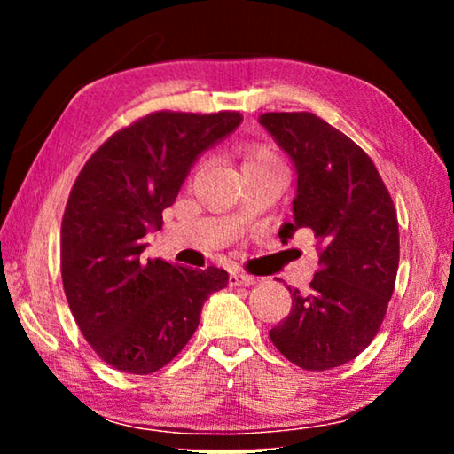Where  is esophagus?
<instances>
[{
  "mask_svg": "<svg viewBox=\"0 0 454 454\" xmlns=\"http://www.w3.org/2000/svg\"><path fill=\"white\" fill-rule=\"evenodd\" d=\"M254 282H256L254 276H248V274H230V278H228V284L232 288L250 286V284H254Z\"/></svg>",
  "mask_w": 454,
  "mask_h": 454,
  "instance_id": "obj_1",
  "label": "esophagus"
}]
</instances>
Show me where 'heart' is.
<instances>
[{
	"instance_id": "obj_1",
	"label": "heart",
	"mask_w": 454,
	"mask_h": 454,
	"mask_svg": "<svg viewBox=\"0 0 454 454\" xmlns=\"http://www.w3.org/2000/svg\"><path fill=\"white\" fill-rule=\"evenodd\" d=\"M238 156H240V170L250 172V170H282L280 158L276 156L272 148H268L264 144H246L240 145L238 150Z\"/></svg>"
}]
</instances>
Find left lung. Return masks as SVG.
I'll return each instance as SVG.
<instances>
[{
	"label": "left lung",
	"instance_id": "obj_1",
	"mask_svg": "<svg viewBox=\"0 0 454 454\" xmlns=\"http://www.w3.org/2000/svg\"><path fill=\"white\" fill-rule=\"evenodd\" d=\"M296 170L292 222L317 238L318 272L310 290L292 292V310L270 330L290 363L328 371L356 358L387 314L398 270V220L372 160L348 136L310 112H268L258 118Z\"/></svg>",
	"mask_w": 454,
	"mask_h": 454
}]
</instances>
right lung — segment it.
Wrapping results in <instances>:
<instances>
[{
  "label": "right lung",
  "instance_id": "obj_1",
  "mask_svg": "<svg viewBox=\"0 0 454 454\" xmlns=\"http://www.w3.org/2000/svg\"><path fill=\"white\" fill-rule=\"evenodd\" d=\"M238 112H153L91 153L61 220V280L98 356L121 372L166 366L196 333L228 272L145 260L144 236L162 228L190 168L240 126Z\"/></svg>",
  "mask_w": 454,
  "mask_h": 454
}]
</instances>
